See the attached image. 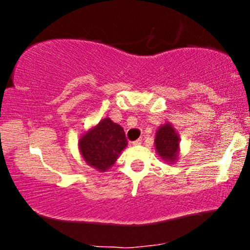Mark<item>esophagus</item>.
Segmentation results:
<instances>
[{
  "instance_id": "obj_1",
  "label": "esophagus",
  "mask_w": 250,
  "mask_h": 250,
  "mask_svg": "<svg viewBox=\"0 0 250 250\" xmlns=\"http://www.w3.org/2000/svg\"><path fill=\"white\" fill-rule=\"evenodd\" d=\"M142 143V140H136V141L133 142V146H140Z\"/></svg>"
}]
</instances>
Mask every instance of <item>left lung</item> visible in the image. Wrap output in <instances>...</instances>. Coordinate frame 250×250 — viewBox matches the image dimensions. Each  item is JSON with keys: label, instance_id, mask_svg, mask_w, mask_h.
<instances>
[{"label": "left lung", "instance_id": "left-lung-1", "mask_svg": "<svg viewBox=\"0 0 250 250\" xmlns=\"http://www.w3.org/2000/svg\"><path fill=\"white\" fill-rule=\"evenodd\" d=\"M155 150L165 162L173 165L180 157V136L171 123L160 125L155 133Z\"/></svg>", "mask_w": 250, "mask_h": 250}]
</instances>
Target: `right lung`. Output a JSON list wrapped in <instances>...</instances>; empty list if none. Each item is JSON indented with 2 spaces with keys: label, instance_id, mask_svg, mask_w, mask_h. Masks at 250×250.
Listing matches in <instances>:
<instances>
[{
  "label": "right lung",
  "instance_id": "add662e5",
  "mask_svg": "<svg viewBox=\"0 0 250 250\" xmlns=\"http://www.w3.org/2000/svg\"><path fill=\"white\" fill-rule=\"evenodd\" d=\"M127 146L123 128L109 117L91 125L79 140V151L83 161L101 173L115 165Z\"/></svg>",
  "mask_w": 250,
  "mask_h": 250
}]
</instances>
